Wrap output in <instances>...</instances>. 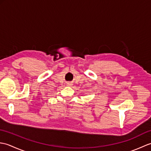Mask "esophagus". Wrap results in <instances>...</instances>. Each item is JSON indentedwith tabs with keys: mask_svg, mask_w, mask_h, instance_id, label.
Instances as JSON below:
<instances>
[{
	"mask_svg": "<svg viewBox=\"0 0 151 151\" xmlns=\"http://www.w3.org/2000/svg\"><path fill=\"white\" fill-rule=\"evenodd\" d=\"M67 85H68V86H71L72 85V84H71V83H68V84H67Z\"/></svg>",
	"mask_w": 151,
	"mask_h": 151,
	"instance_id": "esophagus-1",
	"label": "esophagus"
}]
</instances>
